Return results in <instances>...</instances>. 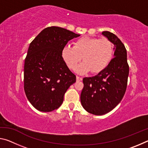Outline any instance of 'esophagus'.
Segmentation results:
<instances>
[{
    "mask_svg": "<svg viewBox=\"0 0 148 148\" xmlns=\"http://www.w3.org/2000/svg\"><path fill=\"white\" fill-rule=\"evenodd\" d=\"M82 79H83V78H82V77L76 76V80H77V81H82Z\"/></svg>",
    "mask_w": 148,
    "mask_h": 148,
    "instance_id": "34e87169",
    "label": "esophagus"
}]
</instances>
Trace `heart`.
<instances>
[{
	"mask_svg": "<svg viewBox=\"0 0 148 148\" xmlns=\"http://www.w3.org/2000/svg\"><path fill=\"white\" fill-rule=\"evenodd\" d=\"M113 53L114 45L110 40L84 36L76 40L73 46H65L62 50V57L67 66L74 70L82 57L84 61L76 71L86 73L91 71L92 73H99L109 64Z\"/></svg>",
	"mask_w": 148,
	"mask_h": 148,
	"instance_id": "heart-1",
	"label": "heart"
}]
</instances>
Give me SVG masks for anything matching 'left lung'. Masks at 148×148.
Segmentation results:
<instances>
[{"label":"left lung","instance_id":"8db88e82","mask_svg":"<svg viewBox=\"0 0 148 148\" xmlns=\"http://www.w3.org/2000/svg\"><path fill=\"white\" fill-rule=\"evenodd\" d=\"M102 34L114 44V57L96 76L84 77L80 96L84 108L96 116L108 113L121 102L126 91L129 72L124 44L112 32L103 31Z\"/></svg>","mask_w":148,"mask_h":148}]
</instances>
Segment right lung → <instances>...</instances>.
Masks as SVG:
<instances>
[{"instance_id": "right-lung-1", "label": "right lung", "mask_w": 148, "mask_h": 148, "mask_svg": "<svg viewBox=\"0 0 148 148\" xmlns=\"http://www.w3.org/2000/svg\"><path fill=\"white\" fill-rule=\"evenodd\" d=\"M79 36L61 27H49L30 44L25 59L24 90L39 111L58 108L66 90L76 82V76L62 59V50L69 40Z\"/></svg>"}]
</instances>
